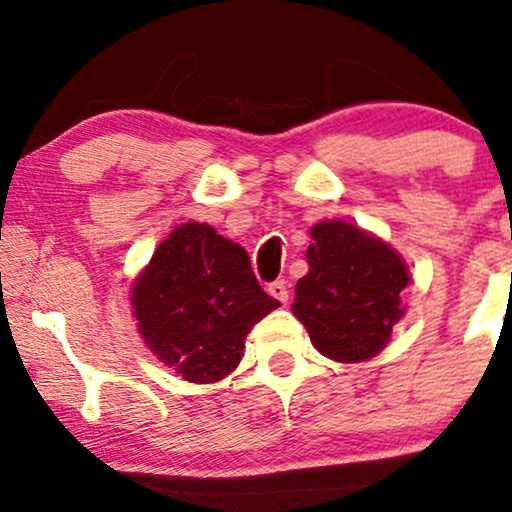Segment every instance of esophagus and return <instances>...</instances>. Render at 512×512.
<instances>
[{"label": "esophagus", "instance_id": "1", "mask_svg": "<svg viewBox=\"0 0 512 512\" xmlns=\"http://www.w3.org/2000/svg\"><path fill=\"white\" fill-rule=\"evenodd\" d=\"M268 294H270L272 298H277V301H280V303H287V301H289V287H287V282H284V280L270 282V284H268Z\"/></svg>", "mask_w": 512, "mask_h": 512}]
</instances>
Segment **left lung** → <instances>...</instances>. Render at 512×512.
I'll return each mask as SVG.
<instances>
[{
	"label": "left lung",
	"mask_w": 512,
	"mask_h": 512,
	"mask_svg": "<svg viewBox=\"0 0 512 512\" xmlns=\"http://www.w3.org/2000/svg\"><path fill=\"white\" fill-rule=\"evenodd\" d=\"M310 237V270L296 282L291 310L324 357L369 360L386 348L404 315L407 263L383 240L343 221L317 223Z\"/></svg>",
	"instance_id": "1"
}]
</instances>
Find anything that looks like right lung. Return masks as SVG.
I'll return each instance as SVG.
<instances>
[{
    "instance_id": "obj_1",
    "label": "right lung",
    "mask_w": 512,
    "mask_h": 512,
    "mask_svg": "<svg viewBox=\"0 0 512 512\" xmlns=\"http://www.w3.org/2000/svg\"><path fill=\"white\" fill-rule=\"evenodd\" d=\"M138 331L167 367L190 383H216L237 369L244 338L277 308L249 254L207 223H183L136 277Z\"/></svg>"
}]
</instances>
